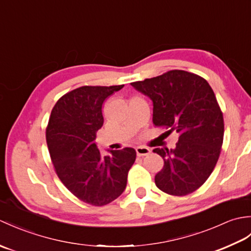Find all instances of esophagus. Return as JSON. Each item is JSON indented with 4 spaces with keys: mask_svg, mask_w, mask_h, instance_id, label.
<instances>
[{
    "mask_svg": "<svg viewBox=\"0 0 251 251\" xmlns=\"http://www.w3.org/2000/svg\"><path fill=\"white\" fill-rule=\"evenodd\" d=\"M136 153L138 156H147L151 153V150L147 147H137L136 148Z\"/></svg>",
    "mask_w": 251,
    "mask_h": 251,
    "instance_id": "obj_1",
    "label": "esophagus"
}]
</instances>
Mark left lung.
Segmentation results:
<instances>
[{
    "mask_svg": "<svg viewBox=\"0 0 251 251\" xmlns=\"http://www.w3.org/2000/svg\"><path fill=\"white\" fill-rule=\"evenodd\" d=\"M153 102V124L177 131L175 149L156 148L164 159L155 176L159 190L184 196L204 184L219 158L225 134L223 115L205 78L183 70L131 83Z\"/></svg>",
    "mask_w": 251,
    "mask_h": 251,
    "instance_id": "left-lung-1",
    "label": "left lung"
}]
</instances>
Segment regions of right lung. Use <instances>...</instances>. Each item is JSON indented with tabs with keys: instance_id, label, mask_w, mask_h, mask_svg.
Returning a JSON list of instances; mask_svg holds the SVG:
<instances>
[{
	"instance_id": "1",
	"label": "right lung",
	"mask_w": 251,
	"mask_h": 251,
	"mask_svg": "<svg viewBox=\"0 0 251 251\" xmlns=\"http://www.w3.org/2000/svg\"><path fill=\"white\" fill-rule=\"evenodd\" d=\"M123 87L82 86L67 93L52 108L46 128L57 176L73 195L93 206L109 204L124 192L136 159L132 148L102 156L95 142L103 125V101Z\"/></svg>"
}]
</instances>
